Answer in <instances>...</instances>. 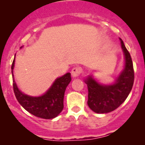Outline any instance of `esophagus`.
I'll use <instances>...</instances> for the list:
<instances>
[{"instance_id":"1","label":"esophagus","mask_w":145,"mask_h":145,"mask_svg":"<svg viewBox=\"0 0 145 145\" xmlns=\"http://www.w3.org/2000/svg\"><path fill=\"white\" fill-rule=\"evenodd\" d=\"M82 70L79 67H74L71 70V74L73 77H78L81 73Z\"/></svg>"}]
</instances>
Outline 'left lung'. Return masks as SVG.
Masks as SVG:
<instances>
[{"label": "left lung", "instance_id": "left-lung-1", "mask_svg": "<svg viewBox=\"0 0 145 145\" xmlns=\"http://www.w3.org/2000/svg\"><path fill=\"white\" fill-rule=\"evenodd\" d=\"M122 50L125 56V68L116 83L110 86H103L97 83L92 77H88L86 83L88 90V105L98 114L113 111L121 104L131 91L135 80V71L131 55L121 39Z\"/></svg>", "mask_w": 145, "mask_h": 145}]
</instances>
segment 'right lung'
Returning <instances> with one entry per match:
<instances>
[{"label": "right lung", "instance_id": "right-lung-1", "mask_svg": "<svg viewBox=\"0 0 145 145\" xmlns=\"http://www.w3.org/2000/svg\"><path fill=\"white\" fill-rule=\"evenodd\" d=\"M14 62L15 58L11 65L12 75ZM70 81L71 77L68 72L58 78L47 92L39 97H31L21 93L14 80L13 81V88L17 101L24 109L37 117L50 119L57 116L63 109L64 95Z\"/></svg>", "mask_w": 145, "mask_h": 145}]
</instances>
